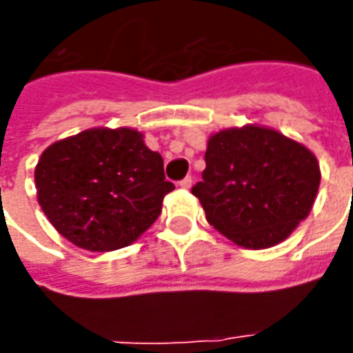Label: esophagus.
Wrapping results in <instances>:
<instances>
[{"label": "esophagus", "instance_id": "34e87169", "mask_svg": "<svg viewBox=\"0 0 353 353\" xmlns=\"http://www.w3.org/2000/svg\"><path fill=\"white\" fill-rule=\"evenodd\" d=\"M179 187H181V188H190V187H192V177L187 176V177H185V179H181V181H179Z\"/></svg>", "mask_w": 353, "mask_h": 353}]
</instances>
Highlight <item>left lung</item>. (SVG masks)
I'll return each instance as SVG.
<instances>
[{"instance_id":"1","label":"left lung","mask_w":353,"mask_h":353,"mask_svg":"<svg viewBox=\"0 0 353 353\" xmlns=\"http://www.w3.org/2000/svg\"><path fill=\"white\" fill-rule=\"evenodd\" d=\"M201 181L192 194L207 221L245 249L285 240L306 220L317 196V157L276 130L247 124L209 139Z\"/></svg>"}]
</instances>
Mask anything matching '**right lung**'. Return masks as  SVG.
Returning <instances> with one entry per match:
<instances>
[{
  "instance_id": "add662e5",
  "label": "right lung",
  "mask_w": 353,
  "mask_h": 353,
  "mask_svg": "<svg viewBox=\"0 0 353 353\" xmlns=\"http://www.w3.org/2000/svg\"><path fill=\"white\" fill-rule=\"evenodd\" d=\"M34 181L52 227L77 247L99 252L133 243L174 190L163 157L132 128H91L52 143Z\"/></svg>"
}]
</instances>
